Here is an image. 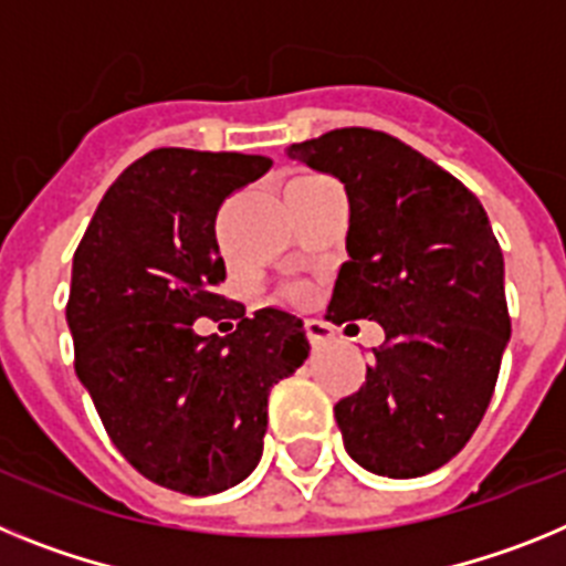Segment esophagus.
<instances>
[{"label": "esophagus", "mask_w": 566, "mask_h": 566, "mask_svg": "<svg viewBox=\"0 0 566 566\" xmlns=\"http://www.w3.org/2000/svg\"><path fill=\"white\" fill-rule=\"evenodd\" d=\"M304 331H307V338H311L316 347H322V344H327L333 338V327L327 322H322V318H307V322H304Z\"/></svg>", "instance_id": "esophagus-1"}]
</instances>
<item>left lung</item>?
<instances>
[{
  "mask_svg": "<svg viewBox=\"0 0 566 566\" xmlns=\"http://www.w3.org/2000/svg\"><path fill=\"white\" fill-rule=\"evenodd\" d=\"M350 201L327 322L385 327L365 385L336 405L344 450L387 479L453 459L484 419L510 342L504 255L455 176L396 136L342 127L287 147Z\"/></svg>",
  "mask_w": 566,
  "mask_h": 566,
  "instance_id": "8db88e82",
  "label": "left lung"
}]
</instances>
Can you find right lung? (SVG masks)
<instances>
[{
  "instance_id": "obj_1",
  "label": "right lung",
  "mask_w": 566,
  "mask_h": 566,
  "mask_svg": "<svg viewBox=\"0 0 566 566\" xmlns=\"http://www.w3.org/2000/svg\"><path fill=\"white\" fill-rule=\"evenodd\" d=\"M268 156L159 147L107 188L73 253L67 327L76 376L107 436L145 479L213 495L262 459L268 396L311 353L302 318H253L216 293V213L270 170ZM239 317L199 337L196 317Z\"/></svg>"
}]
</instances>
